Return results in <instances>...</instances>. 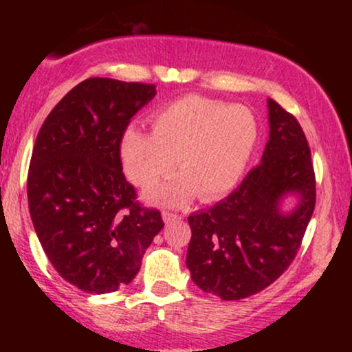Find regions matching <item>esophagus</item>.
<instances>
[{
	"label": "esophagus",
	"instance_id": "esophagus-1",
	"mask_svg": "<svg viewBox=\"0 0 352 352\" xmlns=\"http://www.w3.org/2000/svg\"><path fill=\"white\" fill-rule=\"evenodd\" d=\"M162 218L165 223H172V221H179L180 220V215H177V213H172V212H162Z\"/></svg>",
	"mask_w": 352,
	"mask_h": 352
}]
</instances>
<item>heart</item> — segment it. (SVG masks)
Wrapping results in <instances>:
<instances>
[{
  "instance_id": "b5f03b06",
  "label": "heart",
  "mask_w": 352,
  "mask_h": 352,
  "mask_svg": "<svg viewBox=\"0 0 352 352\" xmlns=\"http://www.w3.org/2000/svg\"><path fill=\"white\" fill-rule=\"evenodd\" d=\"M151 132L129 129L120 142L125 175L140 188L164 179L179 159L184 175L153 190L164 204H182L193 193L204 200L238 184L258 139V124L245 106L190 94L155 112Z\"/></svg>"
}]
</instances>
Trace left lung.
<instances>
[{"instance_id":"left-lung-1","label":"left lung","mask_w":352,"mask_h":352,"mask_svg":"<svg viewBox=\"0 0 352 352\" xmlns=\"http://www.w3.org/2000/svg\"><path fill=\"white\" fill-rule=\"evenodd\" d=\"M270 140L261 162L240 187L207 212L188 217L187 268L205 293L225 301L263 292L293 263L316 205L311 151L296 117L268 99ZM300 192L292 214L279 212L286 192Z\"/></svg>"}]
</instances>
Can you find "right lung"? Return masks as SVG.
I'll list each match as a JSON object with an SVG mask.
<instances>
[{
	"label": "right lung",
	"mask_w": 352,
	"mask_h": 352,
	"mask_svg": "<svg viewBox=\"0 0 352 352\" xmlns=\"http://www.w3.org/2000/svg\"><path fill=\"white\" fill-rule=\"evenodd\" d=\"M155 86L89 78L46 117L28 172V204L47 260L86 293H112L139 273L164 228L157 208L137 201L120 142Z\"/></svg>",
	"instance_id": "add662e5"
}]
</instances>
